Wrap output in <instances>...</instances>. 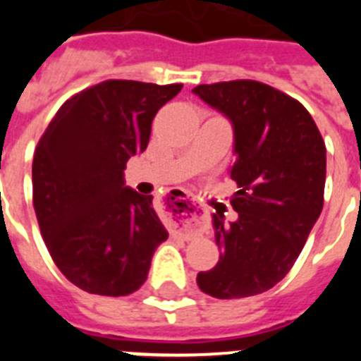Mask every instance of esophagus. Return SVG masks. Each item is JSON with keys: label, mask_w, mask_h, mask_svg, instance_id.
Returning a JSON list of instances; mask_svg holds the SVG:
<instances>
[{"label": "esophagus", "mask_w": 361, "mask_h": 361, "mask_svg": "<svg viewBox=\"0 0 361 361\" xmlns=\"http://www.w3.org/2000/svg\"><path fill=\"white\" fill-rule=\"evenodd\" d=\"M164 208L173 220L175 224L180 226V231L186 235V238L195 237L199 233V224L208 216V209L202 204L195 202L193 199L178 190H170L162 199Z\"/></svg>", "instance_id": "esophagus-1"}]
</instances>
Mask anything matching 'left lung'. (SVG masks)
Segmentation results:
<instances>
[{
	"label": "left lung",
	"mask_w": 361,
	"mask_h": 361,
	"mask_svg": "<svg viewBox=\"0 0 361 361\" xmlns=\"http://www.w3.org/2000/svg\"><path fill=\"white\" fill-rule=\"evenodd\" d=\"M193 94L231 123L238 186L237 220L213 213L220 258L197 283L222 300L260 295L288 275L324 208V139L296 99L264 82L199 85Z\"/></svg>",
	"instance_id": "obj_1"
}]
</instances>
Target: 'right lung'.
Here are the masks:
<instances>
[{"label": "right lung", "instance_id": "obj_1", "mask_svg": "<svg viewBox=\"0 0 361 361\" xmlns=\"http://www.w3.org/2000/svg\"><path fill=\"white\" fill-rule=\"evenodd\" d=\"M183 85L110 81L70 97L32 162L34 209L63 275L92 295L126 296L148 279L168 238L153 197L124 184L130 157L148 146L152 121Z\"/></svg>", "mask_w": 361, "mask_h": 361}]
</instances>
